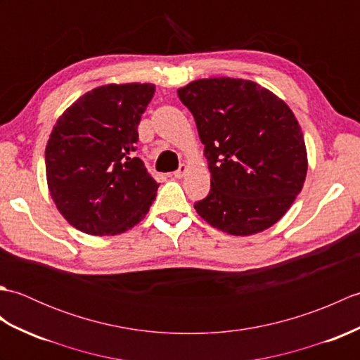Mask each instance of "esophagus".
Wrapping results in <instances>:
<instances>
[{
	"mask_svg": "<svg viewBox=\"0 0 360 360\" xmlns=\"http://www.w3.org/2000/svg\"><path fill=\"white\" fill-rule=\"evenodd\" d=\"M186 172H187V167L184 165V164H182L179 168H178V170H176L174 173H173V176H174V178H182V176H184L186 174Z\"/></svg>",
	"mask_w": 360,
	"mask_h": 360,
	"instance_id": "1",
	"label": "esophagus"
}]
</instances>
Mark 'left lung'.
<instances>
[{
    "label": "left lung",
    "mask_w": 360,
    "mask_h": 360,
    "mask_svg": "<svg viewBox=\"0 0 360 360\" xmlns=\"http://www.w3.org/2000/svg\"><path fill=\"white\" fill-rule=\"evenodd\" d=\"M193 114L212 173L198 215L236 236L263 232L302 192L308 156L289 106L258 83L201 79L178 89Z\"/></svg>",
    "instance_id": "obj_1"
}]
</instances>
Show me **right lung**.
<instances>
[{
  "label": "right lung",
  "mask_w": 360,
  "mask_h": 360,
  "mask_svg": "<svg viewBox=\"0 0 360 360\" xmlns=\"http://www.w3.org/2000/svg\"><path fill=\"white\" fill-rule=\"evenodd\" d=\"M153 96L151 83H111L83 94L58 117L44 151L46 179L72 227L117 235L148 213L159 184L133 151Z\"/></svg>",
  "instance_id": "1"
}]
</instances>
